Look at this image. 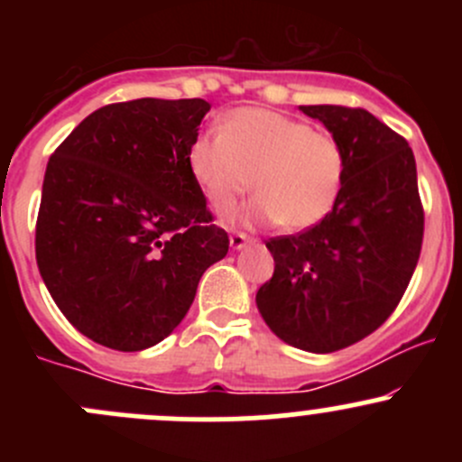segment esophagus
<instances>
[{"label":"esophagus","mask_w":462,"mask_h":462,"mask_svg":"<svg viewBox=\"0 0 462 462\" xmlns=\"http://www.w3.org/2000/svg\"><path fill=\"white\" fill-rule=\"evenodd\" d=\"M250 241H253V236L245 235V232H232L230 235V245L235 250H241L245 244H250Z\"/></svg>","instance_id":"esophagus-1"}]
</instances>
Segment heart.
Here are the masks:
<instances>
[{
	"mask_svg": "<svg viewBox=\"0 0 462 462\" xmlns=\"http://www.w3.org/2000/svg\"><path fill=\"white\" fill-rule=\"evenodd\" d=\"M189 170L217 212H230L254 189L253 214L282 230H306L337 205L346 149L330 132L268 109H239L223 127L194 138Z\"/></svg>",
	"mask_w": 462,
	"mask_h": 462,
	"instance_id": "1",
	"label": "heart"
}]
</instances>
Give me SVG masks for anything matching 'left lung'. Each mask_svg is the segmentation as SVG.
Masks as SVG:
<instances>
[{
    "mask_svg": "<svg viewBox=\"0 0 462 462\" xmlns=\"http://www.w3.org/2000/svg\"><path fill=\"white\" fill-rule=\"evenodd\" d=\"M346 149V179L333 212L300 235L265 241L274 273L257 292L279 339L333 353L380 328L420 259L425 209L416 158L400 134L360 106H300Z\"/></svg>",
    "mask_w": 462,
    "mask_h": 462,
    "instance_id": "1",
    "label": "left lung"
}]
</instances>
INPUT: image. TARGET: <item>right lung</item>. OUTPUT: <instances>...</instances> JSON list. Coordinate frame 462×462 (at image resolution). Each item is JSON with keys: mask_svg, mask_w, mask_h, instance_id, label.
<instances>
[{"mask_svg": "<svg viewBox=\"0 0 462 462\" xmlns=\"http://www.w3.org/2000/svg\"><path fill=\"white\" fill-rule=\"evenodd\" d=\"M208 111L201 97L114 102L49 158L37 268L64 318L96 344L134 353L165 339L205 270L227 254L188 161Z\"/></svg>", "mask_w": 462, "mask_h": 462, "instance_id": "right-lung-1", "label": "right lung"}]
</instances>
